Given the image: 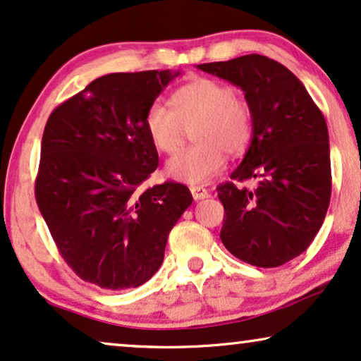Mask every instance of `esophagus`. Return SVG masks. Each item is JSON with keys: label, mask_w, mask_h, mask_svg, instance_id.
I'll list each match as a JSON object with an SVG mask.
<instances>
[{"label": "esophagus", "mask_w": 361, "mask_h": 361, "mask_svg": "<svg viewBox=\"0 0 361 361\" xmlns=\"http://www.w3.org/2000/svg\"><path fill=\"white\" fill-rule=\"evenodd\" d=\"M190 192H192V197H194L195 200H202V199H207V197H209V190L202 185H190Z\"/></svg>", "instance_id": "esophagus-1"}]
</instances>
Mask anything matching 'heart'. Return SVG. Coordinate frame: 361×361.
<instances>
[{
    "label": "heart",
    "instance_id": "heart-1",
    "mask_svg": "<svg viewBox=\"0 0 361 361\" xmlns=\"http://www.w3.org/2000/svg\"><path fill=\"white\" fill-rule=\"evenodd\" d=\"M169 108L154 102L147 108L145 126L152 145L172 154L179 149L192 128L197 142L167 161L172 179L202 184L219 174L225 164V151L240 154L251 140V110L230 85L214 78H195L172 95Z\"/></svg>",
    "mask_w": 361,
    "mask_h": 361
}]
</instances>
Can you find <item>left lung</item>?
<instances>
[{
  "label": "left lung",
  "mask_w": 361,
  "mask_h": 361,
  "mask_svg": "<svg viewBox=\"0 0 361 361\" xmlns=\"http://www.w3.org/2000/svg\"><path fill=\"white\" fill-rule=\"evenodd\" d=\"M197 68L233 83L251 110V142L233 180L216 187L225 219L220 238L236 258L276 268L304 253L324 224L332 192L329 130L302 82L258 54Z\"/></svg>",
  "instance_id": "1"
}]
</instances>
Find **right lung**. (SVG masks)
Listing matches in <instances>:
<instances>
[{"label":"right lung","instance_id":"1","mask_svg":"<svg viewBox=\"0 0 361 361\" xmlns=\"http://www.w3.org/2000/svg\"><path fill=\"white\" fill-rule=\"evenodd\" d=\"M179 73H108L59 105L44 128L39 210L66 263L102 289L151 279L194 200L177 182L137 190L159 164L146 111Z\"/></svg>","mask_w":361,"mask_h":361}]
</instances>
